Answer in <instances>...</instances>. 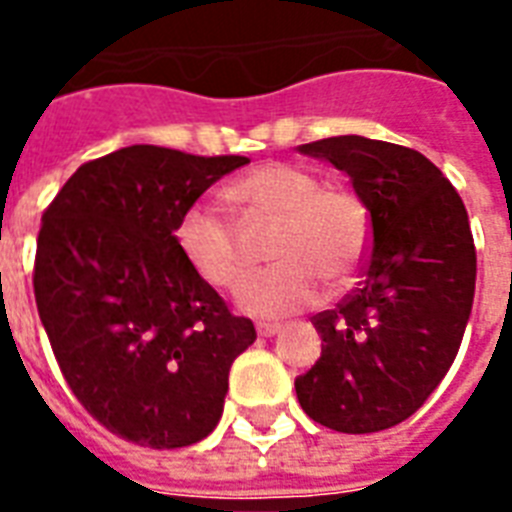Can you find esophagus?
Instances as JSON below:
<instances>
[{
  "label": "esophagus",
  "instance_id": "34e87169",
  "mask_svg": "<svg viewBox=\"0 0 512 512\" xmlns=\"http://www.w3.org/2000/svg\"><path fill=\"white\" fill-rule=\"evenodd\" d=\"M281 332V324H257V335L260 337H273Z\"/></svg>",
  "mask_w": 512,
  "mask_h": 512
}]
</instances>
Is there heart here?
Instances as JSON below:
<instances>
[{
  "instance_id": "b5f03b06",
  "label": "heart",
  "mask_w": 512,
  "mask_h": 512,
  "mask_svg": "<svg viewBox=\"0 0 512 512\" xmlns=\"http://www.w3.org/2000/svg\"><path fill=\"white\" fill-rule=\"evenodd\" d=\"M225 199L249 217L273 220L271 268L249 276L236 305L257 319H281L321 297V279L340 284L356 271L369 241L364 204L345 188L319 185L289 162H265L225 188ZM175 247L204 284L228 289L244 273L236 231L223 209L193 201L175 223Z\"/></svg>"
}]
</instances>
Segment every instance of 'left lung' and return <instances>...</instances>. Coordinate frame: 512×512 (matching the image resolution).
<instances>
[{"mask_svg": "<svg viewBox=\"0 0 512 512\" xmlns=\"http://www.w3.org/2000/svg\"><path fill=\"white\" fill-rule=\"evenodd\" d=\"M350 177L372 220L364 279L313 316L321 358L295 380L303 412L340 433L412 417L460 350L476 295V247L460 193L420 151L361 135L297 148Z\"/></svg>", "mask_w": 512, "mask_h": 512, "instance_id": "obj_1", "label": "left lung"}]
</instances>
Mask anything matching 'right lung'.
I'll return each instance as SVG.
<instances>
[{"instance_id": "right-lung-1", "label": "right lung", "mask_w": 512, "mask_h": 512, "mask_svg": "<svg viewBox=\"0 0 512 512\" xmlns=\"http://www.w3.org/2000/svg\"><path fill=\"white\" fill-rule=\"evenodd\" d=\"M247 156L127 146L82 164L44 209L34 295L68 388L111 433L151 449L207 438L228 372L255 342L185 265L175 223Z\"/></svg>"}]
</instances>
